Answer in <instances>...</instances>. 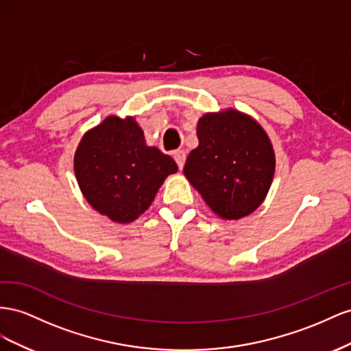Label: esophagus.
I'll return each mask as SVG.
<instances>
[{"label": "esophagus", "mask_w": 351, "mask_h": 351, "mask_svg": "<svg viewBox=\"0 0 351 351\" xmlns=\"http://www.w3.org/2000/svg\"><path fill=\"white\" fill-rule=\"evenodd\" d=\"M173 158H175V162H176V165H178V167L182 169L184 165H185V158H186L184 149H178V152H175V153H173Z\"/></svg>", "instance_id": "obj_1"}]
</instances>
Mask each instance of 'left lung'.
Returning <instances> with one entry per match:
<instances>
[{
	"mask_svg": "<svg viewBox=\"0 0 351 351\" xmlns=\"http://www.w3.org/2000/svg\"><path fill=\"white\" fill-rule=\"evenodd\" d=\"M197 136L198 147L184 166L188 181L219 217L235 220L253 213L275 173V153L263 128L229 108L199 119Z\"/></svg>",
	"mask_w": 351,
	"mask_h": 351,
	"instance_id": "obj_1",
	"label": "left lung"
}]
</instances>
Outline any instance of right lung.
I'll return each mask as SVG.
<instances>
[{
    "mask_svg": "<svg viewBox=\"0 0 351 351\" xmlns=\"http://www.w3.org/2000/svg\"><path fill=\"white\" fill-rule=\"evenodd\" d=\"M176 172L172 157L145 144L134 117L108 116L82 136L75 153V175L86 202L117 223L141 216Z\"/></svg>",
    "mask_w": 351,
    "mask_h": 351,
    "instance_id": "right-lung-1",
    "label": "right lung"
}]
</instances>
